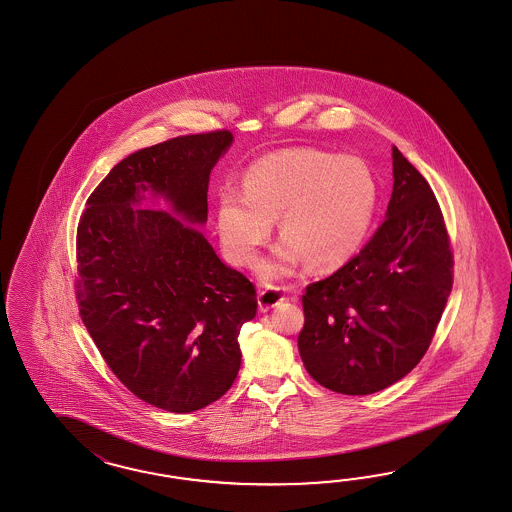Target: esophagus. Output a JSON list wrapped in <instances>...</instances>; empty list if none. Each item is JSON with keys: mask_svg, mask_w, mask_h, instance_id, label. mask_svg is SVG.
Listing matches in <instances>:
<instances>
[{"mask_svg": "<svg viewBox=\"0 0 512 512\" xmlns=\"http://www.w3.org/2000/svg\"><path fill=\"white\" fill-rule=\"evenodd\" d=\"M288 288H278V286H269L265 290L258 292V305L262 312H267L271 308L278 307L280 303H284L288 299Z\"/></svg>", "mask_w": 512, "mask_h": 512, "instance_id": "1", "label": "esophagus"}]
</instances>
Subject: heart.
<instances>
[{"mask_svg": "<svg viewBox=\"0 0 512 512\" xmlns=\"http://www.w3.org/2000/svg\"><path fill=\"white\" fill-rule=\"evenodd\" d=\"M378 192L374 172L357 157L314 147L271 153L250 166L243 190L220 192L222 249L237 265L254 263L280 217L286 239L260 265L262 277H288L305 262L316 271H333L365 245Z\"/></svg>", "mask_w": 512, "mask_h": 512, "instance_id": "heart-1", "label": "heart"}]
</instances>
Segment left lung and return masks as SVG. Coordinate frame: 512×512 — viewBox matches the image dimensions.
Instances as JSON below:
<instances>
[{
	"label": "left lung",
	"mask_w": 512,
	"mask_h": 512,
	"mask_svg": "<svg viewBox=\"0 0 512 512\" xmlns=\"http://www.w3.org/2000/svg\"><path fill=\"white\" fill-rule=\"evenodd\" d=\"M393 194L363 250L308 284L297 338L308 374L342 395H372L428 350L453 288V250L438 200L393 146Z\"/></svg>",
	"instance_id": "left-lung-1"
}]
</instances>
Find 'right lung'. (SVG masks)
I'll use <instances>...</instances> for the list:
<instances>
[{
    "instance_id": "obj_1",
    "label": "right lung",
    "mask_w": 512,
    "mask_h": 512,
    "mask_svg": "<svg viewBox=\"0 0 512 512\" xmlns=\"http://www.w3.org/2000/svg\"><path fill=\"white\" fill-rule=\"evenodd\" d=\"M230 131L189 134L140 149L91 192L76 232V301L106 365L132 395L190 413L234 385L241 325L256 290L220 262L200 228L209 174ZM151 189L171 211L138 210Z\"/></svg>"
}]
</instances>
